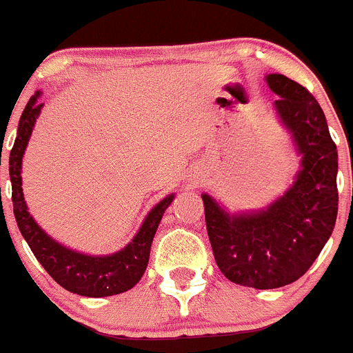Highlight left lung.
<instances>
[{
  "instance_id": "1",
  "label": "left lung",
  "mask_w": 353,
  "mask_h": 353,
  "mask_svg": "<svg viewBox=\"0 0 353 353\" xmlns=\"http://www.w3.org/2000/svg\"><path fill=\"white\" fill-rule=\"evenodd\" d=\"M280 121L302 156L294 185L266 209L230 214L202 194L209 242L219 271L243 287L270 290L307 273L331 236L338 214V152L326 117L295 80L270 73Z\"/></svg>"
}]
</instances>
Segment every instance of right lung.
<instances>
[{
  "mask_svg": "<svg viewBox=\"0 0 353 353\" xmlns=\"http://www.w3.org/2000/svg\"><path fill=\"white\" fill-rule=\"evenodd\" d=\"M41 90H37L27 103L20 117L19 130L13 149L10 151L8 170L12 180L13 214L20 233L29 243L36 259L43 264L51 278L65 290L83 296H110L130 290L144 274L151 254V243L156 235L159 221L166 208L173 202L175 195L170 194L151 209L142 223L141 230L125 249L110 256H89L61 245L51 239L36 223L27 209L22 192V158L29 139L32 135L34 123L44 104L39 103ZM1 190V188H0Z\"/></svg>",
  "mask_w": 353,
  "mask_h": 353,
  "instance_id": "obj_1",
  "label": "right lung"
}]
</instances>
